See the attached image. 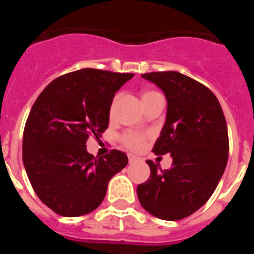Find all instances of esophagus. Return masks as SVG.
I'll return each mask as SVG.
<instances>
[{
	"label": "esophagus",
	"mask_w": 254,
	"mask_h": 254,
	"mask_svg": "<svg viewBox=\"0 0 254 254\" xmlns=\"http://www.w3.org/2000/svg\"><path fill=\"white\" fill-rule=\"evenodd\" d=\"M136 160H137V158H136L134 155H132V154L128 155V161H129V163H134V161H136Z\"/></svg>",
	"instance_id": "obj_1"
}]
</instances>
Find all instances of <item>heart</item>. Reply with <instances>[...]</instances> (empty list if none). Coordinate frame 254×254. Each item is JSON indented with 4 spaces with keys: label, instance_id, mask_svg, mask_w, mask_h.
Returning <instances> with one entry per match:
<instances>
[{
    "label": "heart",
    "instance_id": "1",
    "mask_svg": "<svg viewBox=\"0 0 254 254\" xmlns=\"http://www.w3.org/2000/svg\"><path fill=\"white\" fill-rule=\"evenodd\" d=\"M155 94L158 93L152 90H145L142 93V100L147 99V98L155 95ZM121 142L123 143V146L132 150V151H140L146 143V134L138 133V132H126L121 137Z\"/></svg>",
    "mask_w": 254,
    "mask_h": 254
}]
</instances>
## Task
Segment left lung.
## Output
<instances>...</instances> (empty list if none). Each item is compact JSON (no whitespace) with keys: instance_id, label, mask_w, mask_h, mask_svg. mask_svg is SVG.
<instances>
[{"instance_id":"obj_1","label":"left lung","mask_w":254,"mask_h":254,"mask_svg":"<svg viewBox=\"0 0 254 254\" xmlns=\"http://www.w3.org/2000/svg\"><path fill=\"white\" fill-rule=\"evenodd\" d=\"M167 96V121L152 151L170 154L172 168L158 170L147 160L149 179L137 187L141 206L169 221L202 207L219 185L228 163L229 137L223 109L214 93L177 71L143 73Z\"/></svg>"}]
</instances>
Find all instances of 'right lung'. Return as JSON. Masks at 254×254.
<instances>
[{"label": "right lung", "mask_w": 254, "mask_h": 254, "mask_svg": "<svg viewBox=\"0 0 254 254\" xmlns=\"http://www.w3.org/2000/svg\"><path fill=\"white\" fill-rule=\"evenodd\" d=\"M133 73L82 68L55 78L39 94L22 137V161L39 199L61 216L99 207L108 183L128 158L111 150L102 158L86 151L89 136L108 128L114 94Z\"/></svg>", "instance_id": "1"}]
</instances>
